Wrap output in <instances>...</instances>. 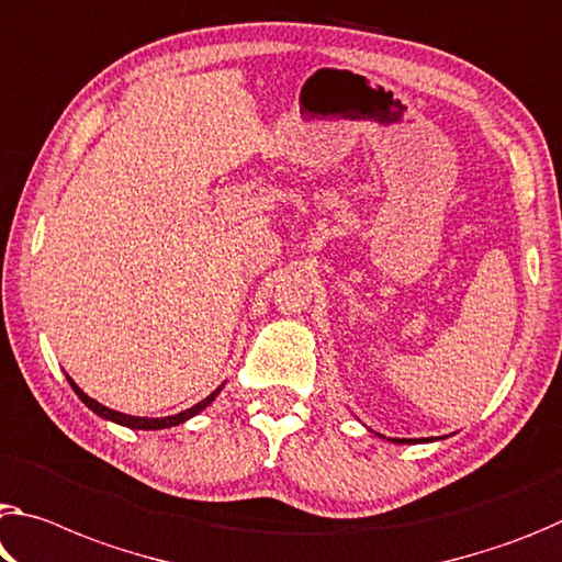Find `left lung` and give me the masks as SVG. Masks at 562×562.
Segmentation results:
<instances>
[{
	"label": "left lung",
	"instance_id": "obj_1",
	"mask_svg": "<svg viewBox=\"0 0 562 562\" xmlns=\"http://www.w3.org/2000/svg\"><path fill=\"white\" fill-rule=\"evenodd\" d=\"M393 442H415V440H407V438L400 440V438H393Z\"/></svg>",
	"mask_w": 562,
	"mask_h": 562
}]
</instances>
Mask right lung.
I'll list each match as a JSON object with an SVG mask.
<instances>
[{"mask_svg": "<svg viewBox=\"0 0 562 562\" xmlns=\"http://www.w3.org/2000/svg\"><path fill=\"white\" fill-rule=\"evenodd\" d=\"M67 380H69V378H67ZM69 385H72V390H75V393L79 395V400H82V403H85L89 409H92V413H97L100 417H104V420H112V423L124 425V427H135V430H165V427H172V425H180V423H184V420H190L192 415H198L200 409L207 407V405L212 403V400L217 397L220 390H222V387H217L215 393L204 397L202 403L192 405L190 409H182V413H177V415H169V417H135V415H124V413H117V409L100 405V403H97V400H92L89 395H85L82 390H79L72 380H69Z\"/></svg>", "mask_w": 562, "mask_h": 562, "instance_id": "right-lung-1", "label": "right lung"}]
</instances>
